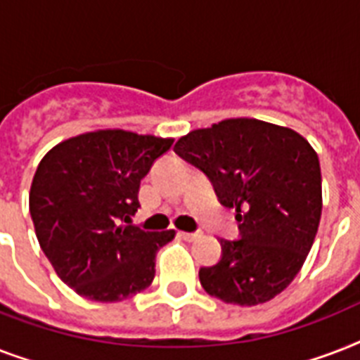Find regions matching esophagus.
Masks as SVG:
<instances>
[{
  "label": "esophagus",
  "instance_id": "1",
  "mask_svg": "<svg viewBox=\"0 0 360 360\" xmlns=\"http://www.w3.org/2000/svg\"><path fill=\"white\" fill-rule=\"evenodd\" d=\"M200 236H202L200 231H192V233H188V231H181L179 233L181 239H185V240H196L200 239Z\"/></svg>",
  "mask_w": 360,
  "mask_h": 360
}]
</instances>
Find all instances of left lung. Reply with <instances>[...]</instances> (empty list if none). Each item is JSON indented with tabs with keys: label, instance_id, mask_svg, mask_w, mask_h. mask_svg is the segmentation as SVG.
I'll return each mask as SVG.
<instances>
[{
	"label": "left lung",
	"instance_id": "8db88e82",
	"mask_svg": "<svg viewBox=\"0 0 360 360\" xmlns=\"http://www.w3.org/2000/svg\"><path fill=\"white\" fill-rule=\"evenodd\" d=\"M174 151L237 211L239 239H220L219 263L200 269L203 290L239 307L271 301L301 271L318 233L321 169L312 146L295 130L239 117L192 130Z\"/></svg>",
	"mask_w": 360,
	"mask_h": 360
}]
</instances>
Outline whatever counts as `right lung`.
Wrapping results in <instances>:
<instances>
[{
    "mask_svg": "<svg viewBox=\"0 0 360 360\" xmlns=\"http://www.w3.org/2000/svg\"><path fill=\"white\" fill-rule=\"evenodd\" d=\"M174 140L127 130H97L50 149L30 192L42 252L78 295L117 302L149 288L155 256L175 231L130 224L140 181Z\"/></svg>",
    "mask_w": 360,
    "mask_h": 360,
    "instance_id": "right-lung-1",
    "label": "right lung"
}]
</instances>
